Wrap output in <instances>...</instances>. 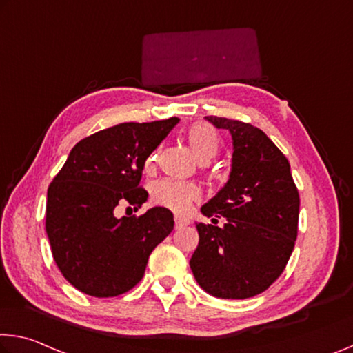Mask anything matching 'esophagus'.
Masks as SVG:
<instances>
[{
    "label": "esophagus",
    "instance_id": "34e87169",
    "mask_svg": "<svg viewBox=\"0 0 353 353\" xmlns=\"http://www.w3.org/2000/svg\"><path fill=\"white\" fill-rule=\"evenodd\" d=\"M174 223H176V229H181V228H183V226L190 225V220H188V218H183V216L176 215V216H174Z\"/></svg>",
    "mask_w": 353,
    "mask_h": 353
}]
</instances>
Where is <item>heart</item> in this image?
I'll return each mask as SVG.
<instances>
[{
    "label": "heart",
    "instance_id": "obj_1",
    "mask_svg": "<svg viewBox=\"0 0 353 353\" xmlns=\"http://www.w3.org/2000/svg\"><path fill=\"white\" fill-rule=\"evenodd\" d=\"M187 141L193 155L201 161L207 163L214 159L218 150V133L209 124H194L188 128ZM157 159V150L149 155L148 166H152ZM199 198V188L192 182L174 181V179H163L152 185V201L155 204L166 207L176 214H185Z\"/></svg>",
    "mask_w": 353,
    "mask_h": 353
}]
</instances>
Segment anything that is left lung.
I'll return each mask as SVG.
<instances>
[{
    "label": "left lung",
    "instance_id": "left-lung-1",
    "mask_svg": "<svg viewBox=\"0 0 353 353\" xmlns=\"http://www.w3.org/2000/svg\"><path fill=\"white\" fill-rule=\"evenodd\" d=\"M232 138L229 179L196 223L199 243L190 259L196 283L218 299H250L281 275L297 239L300 198L290 165L259 128L226 117L207 116ZM227 218L225 227L216 218Z\"/></svg>",
    "mask_w": 353,
    "mask_h": 353
}]
</instances>
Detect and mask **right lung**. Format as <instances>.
<instances>
[{
	"mask_svg": "<svg viewBox=\"0 0 353 353\" xmlns=\"http://www.w3.org/2000/svg\"><path fill=\"white\" fill-rule=\"evenodd\" d=\"M179 117L125 122L81 139L47 192L46 229L53 259L72 286L92 297L130 290L146 270L149 254L174 228L166 207L141 216L116 215L148 201L139 188L144 163Z\"/></svg>",
	"mask_w": 353,
	"mask_h": 353,
	"instance_id": "obj_1",
	"label": "right lung"
}]
</instances>
